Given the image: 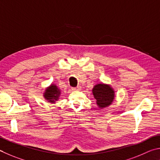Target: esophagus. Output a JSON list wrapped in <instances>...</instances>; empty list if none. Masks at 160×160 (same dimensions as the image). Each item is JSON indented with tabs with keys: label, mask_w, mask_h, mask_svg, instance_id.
Returning <instances> with one entry per match:
<instances>
[{
	"label": "esophagus",
	"mask_w": 160,
	"mask_h": 160,
	"mask_svg": "<svg viewBox=\"0 0 160 160\" xmlns=\"http://www.w3.org/2000/svg\"><path fill=\"white\" fill-rule=\"evenodd\" d=\"M81 89H82V87H81V86H77V87L76 88H72L73 91H81Z\"/></svg>",
	"instance_id": "obj_1"
}]
</instances>
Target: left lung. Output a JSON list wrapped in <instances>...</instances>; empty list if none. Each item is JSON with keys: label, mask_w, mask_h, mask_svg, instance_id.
Masks as SVG:
<instances>
[{"label": "left lung", "mask_w": 160, "mask_h": 160, "mask_svg": "<svg viewBox=\"0 0 160 160\" xmlns=\"http://www.w3.org/2000/svg\"><path fill=\"white\" fill-rule=\"evenodd\" d=\"M92 92L97 105L100 109L110 106L114 99V91L110 85L98 83L94 86Z\"/></svg>", "instance_id": "left-lung-1"}]
</instances>
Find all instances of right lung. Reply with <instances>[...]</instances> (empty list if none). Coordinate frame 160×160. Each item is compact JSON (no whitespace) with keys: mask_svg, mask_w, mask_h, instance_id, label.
I'll return each instance as SVG.
<instances>
[{"mask_svg":"<svg viewBox=\"0 0 160 160\" xmlns=\"http://www.w3.org/2000/svg\"><path fill=\"white\" fill-rule=\"evenodd\" d=\"M60 91L57 86L51 84L48 87L43 93V97L48 102L50 103H55L59 99L60 95Z\"/></svg>","mask_w":160,"mask_h":160,"instance_id":"1","label":"right lung"}]
</instances>
